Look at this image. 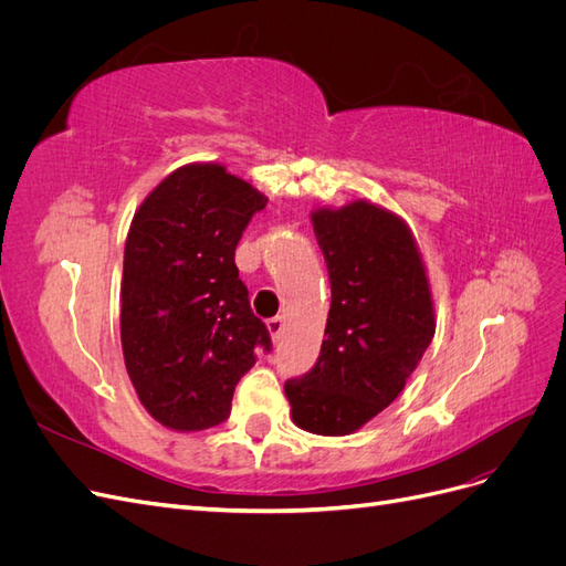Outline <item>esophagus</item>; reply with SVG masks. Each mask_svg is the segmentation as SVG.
<instances>
[{
    "label": "esophagus",
    "mask_w": 566,
    "mask_h": 566,
    "mask_svg": "<svg viewBox=\"0 0 566 566\" xmlns=\"http://www.w3.org/2000/svg\"><path fill=\"white\" fill-rule=\"evenodd\" d=\"M283 325H285V323H283V318H281V316H273V318H269V321H266V328H269L271 337L276 339V342L283 337Z\"/></svg>",
    "instance_id": "obj_1"
}]
</instances>
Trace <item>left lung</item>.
Listing matches in <instances>:
<instances>
[{
  "mask_svg": "<svg viewBox=\"0 0 566 566\" xmlns=\"http://www.w3.org/2000/svg\"><path fill=\"white\" fill-rule=\"evenodd\" d=\"M312 221L333 300L318 361L285 397L302 430L342 437L399 397L434 337V304L403 219L356 200Z\"/></svg>",
  "mask_w": 566,
  "mask_h": 566,
  "instance_id": "1",
  "label": "left lung"
}]
</instances>
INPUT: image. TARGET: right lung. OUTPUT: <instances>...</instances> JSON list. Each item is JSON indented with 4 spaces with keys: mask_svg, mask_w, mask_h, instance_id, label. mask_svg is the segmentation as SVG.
<instances>
[{
    "mask_svg": "<svg viewBox=\"0 0 566 566\" xmlns=\"http://www.w3.org/2000/svg\"><path fill=\"white\" fill-rule=\"evenodd\" d=\"M266 198L214 163L165 177L125 243L119 337L129 380L169 430L224 422L238 380L271 335L250 310L235 245Z\"/></svg>",
    "mask_w": 566,
    "mask_h": 566,
    "instance_id": "obj_1",
    "label": "right lung"
}]
</instances>
